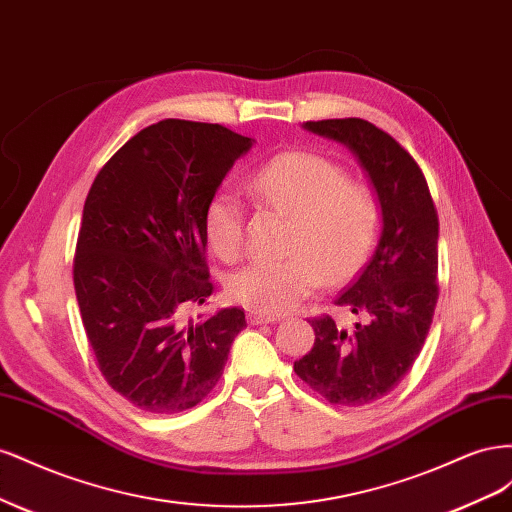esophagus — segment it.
Segmentation results:
<instances>
[{
	"label": "esophagus",
	"instance_id": "obj_1",
	"mask_svg": "<svg viewBox=\"0 0 512 512\" xmlns=\"http://www.w3.org/2000/svg\"><path fill=\"white\" fill-rule=\"evenodd\" d=\"M277 320H280V316L258 314V312H250V314H247V322H250V324H275Z\"/></svg>",
	"mask_w": 512,
	"mask_h": 512
}]
</instances>
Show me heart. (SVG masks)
Instances as JSON below:
<instances>
[{"label":"heart","instance_id":"1","mask_svg":"<svg viewBox=\"0 0 512 512\" xmlns=\"http://www.w3.org/2000/svg\"><path fill=\"white\" fill-rule=\"evenodd\" d=\"M256 205L288 215L282 260H258L228 277V294L258 314H284L322 282H344L365 260L378 228L376 198L348 181L335 162L307 151H286L245 179ZM209 250L235 260L243 245V205L226 188L203 207Z\"/></svg>","mask_w":512,"mask_h":512}]
</instances>
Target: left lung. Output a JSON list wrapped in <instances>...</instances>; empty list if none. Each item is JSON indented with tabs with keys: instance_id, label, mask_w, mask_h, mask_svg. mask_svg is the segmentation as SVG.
Wrapping results in <instances>:
<instances>
[{
	"instance_id": "obj_1",
	"label": "left lung",
	"mask_w": 512,
	"mask_h": 512,
	"mask_svg": "<svg viewBox=\"0 0 512 512\" xmlns=\"http://www.w3.org/2000/svg\"><path fill=\"white\" fill-rule=\"evenodd\" d=\"M303 128L352 151L376 192L382 230L374 254L335 305L367 318L354 331L312 320L314 348L297 376L331 404H371L406 378L438 301V213L421 168L391 134L365 119L305 121Z\"/></svg>"
}]
</instances>
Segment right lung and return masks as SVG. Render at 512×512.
I'll return each instance as SVG.
<instances>
[{"label": "right lung", "mask_w": 512, "mask_h": 512, "mask_svg": "<svg viewBox=\"0 0 512 512\" xmlns=\"http://www.w3.org/2000/svg\"><path fill=\"white\" fill-rule=\"evenodd\" d=\"M252 145L218 123L164 119L132 136L87 194L76 301L102 376L145 412L200 404L245 327L239 307L185 312L213 292L203 207Z\"/></svg>", "instance_id": "1"}]
</instances>
